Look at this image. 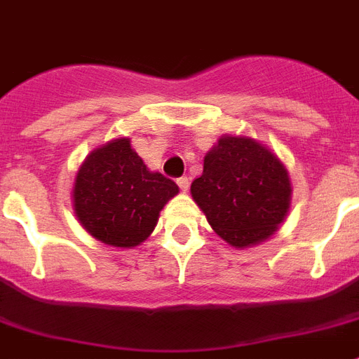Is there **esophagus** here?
I'll return each mask as SVG.
<instances>
[{
  "instance_id": "34e87169",
  "label": "esophagus",
  "mask_w": 359,
  "mask_h": 359,
  "mask_svg": "<svg viewBox=\"0 0 359 359\" xmlns=\"http://www.w3.org/2000/svg\"><path fill=\"white\" fill-rule=\"evenodd\" d=\"M176 183H177V187H180V189H182L183 192H187V191H189V187H191V182H189V177H187V176L177 177V180H176Z\"/></svg>"
}]
</instances>
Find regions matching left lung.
<instances>
[{"label": "left lung", "mask_w": 359, "mask_h": 359, "mask_svg": "<svg viewBox=\"0 0 359 359\" xmlns=\"http://www.w3.org/2000/svg\"><path fill=\"white\" fill-rule=\"evenodd\" d=\"M191 192L214 232L238 249L267 240L290 203L285 167L250 137H222L205 156Z\"/></svg>", "instance_id": "left-lung-1"}]
</instances>
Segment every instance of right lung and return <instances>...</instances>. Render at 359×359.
<instances>
[{
  "label": "right lung",
  "mask_w": 359,
  "mask_h": 359,
  "mask_svg": "<svg viewBox=\"0 0 359 359\" xmlns=\"http://www.w3.org/2000/svg\"><path fill=\"white\" fill-rule=\"evenodd\" d=\"M176 194V183L150 172L128 137H121L85 159L76 176L74 209L88 234L128 249L149 238L159 210Z\"/></svg>",
  "instance_id": "1"
}]
</instances>
